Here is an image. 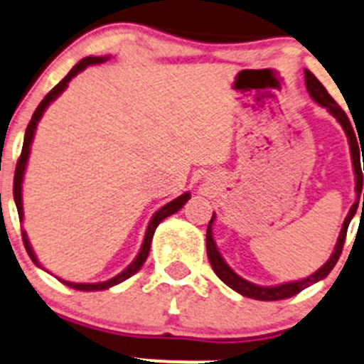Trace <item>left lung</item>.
I'll return each instance as SVG.
<instances>
[{"mask_svg":"<svg viewBox=\"0 0 364 364\" xmlns=\"http://www.w3.org/2000/svg\"><path fill=\"white\" fill-rule=\"evenodd\" d=\"M306 87H307V91H309L311 98H313L318 105L325 107V109H327L328 112H331L332 116L338 119V123L343 127L345 134H347V137H348V144H350L352 157H354V150L358 151V137L359 136L355 137L354 127H352L350 121H348L347 114H345L343 109H341V107L338 105L334 100H332V96L328 95L327 89L320 84V80H318L316 76H314L311 71H307V69H306ZM359 143H361V141H359ZM355 191H358V202L350 207V213H348V216L345 218L343 227H341V232H340V237H338V243H336V248H334V252H332L331 259H328V261L325 262L320 269H316L313 275L307 277V279L295 280V282L280 284V286H257V284H252V282H248V280L241 279V277L237 275V273L223 261L221 254L218 252L216 243H214V240H213V221H214V216H213L209 221V227H207V255H209V261H210V266H213L214 273H216V275L220 277L225 284H227L228 288H232L234 291L241 293L243 296H248V299L284 300V299H289V296H295L296 293H300L302 289L309 288L311 284L325 279V277L331 273V269L336 266L338 259H340L341 250H343V245H345V237H347L348 223H350V220L354 218L355 210H358L359 196H361V191H363V173L359 171V169H355ZM363 207H364V193H363Z\"/></svg>","mask_w":364,"mask_h":364,"instance_id":"8db88e82","label":"left lung"}]
</instances>
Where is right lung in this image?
<instances>
[{
  "instance_id": "obj_1",
  "label": "right lung",
  "mask_w": 364,
  "mask_h": 364,
  "mask_svg": "<svg viewBox=\"0 0 364 364\" xmlns=\"http://www.w3.org/2000/svg\"><path fill=\"white\" fill-rule=\"evenodd\" d=\"M109 55H105V57H85L82 58L78 64L75 65V68L71 69V71L68 73V75L62 78L60 82H58L57 85H55L53 89H51L50 92H48L46 96H44L43 102L39 103V107L36 109V112H33L32 119H30L28 127H26V132H24V141H23V150H21V155H19V161H17V166H16V175H14V200H16V207H17V213H19V220H23V198H21V195H23V176H24V169H26V162H28V157H30V146H32V141H33V134H36V128H37V123H39V119L43 117L44 110L48 109V105H50L51 102H53L55 98H57L58 95H62L64 92V89L68 87V84L71 82L73 76H76L80 71H84L87 65H92V64H102V62L109 60ZM189 193H184V195H180L178 198H175L173 202L166 203L162 209H159L157 213L154 214V218L150 220V223H148V228H146V236H144V241H143V247H141L139 254H137V257L134 259V262L130 266H128L127 269H123V272L119 273V275L112 277V279L105 280V282H96V284H78V282H68V280H62L58 279L60 282H64L65 286H69V288L73 289H78V291H102V289H109L112 288V286H116V284L123 282V280H127L128 277H132L134 273L139 272L141 266L144 264V261H146L148 254H150V247H151V237H154V232L155 228H157V225L161 223L164 218L171 216V214H175L176 210L182 209V205H184L186 202L189 200ZM23 243H24V248H26V252H28L30 259H32L33 262H36L37 266L39 264V261H37L36 254H33L32 250V245H30L28 241V236H26V232L23 230Z\"/></svg>"
}]
</instances>
